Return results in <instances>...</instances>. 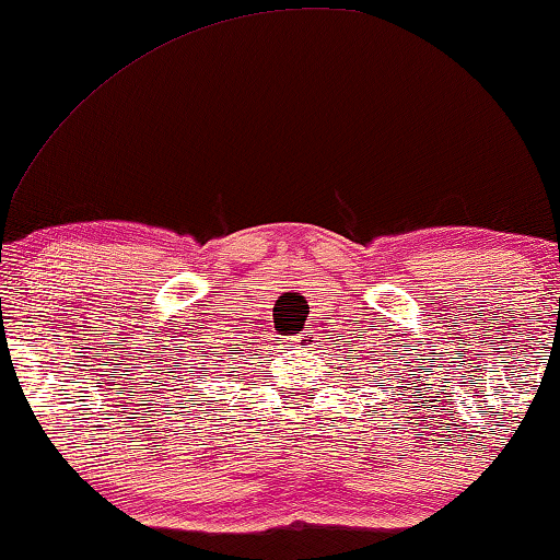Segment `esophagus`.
I'll return each instance as SVG.
<instances>
[{
	"label": "esophagus",
	"mask_w": 560,
	"mask_h": 560,
	"mask_svg": "<svg viewBox=\"0 0 560 560\" xmlns=\"http://www.w3.org/2000/svg\"><path fill=\"white\" fill-rule=\"evenodd\" d=\"M302 340H306V337H299V340H294V342H302ZM302 348H304V345H302Z\"/></svg>",
	"instance_id": "obj_1"
}]
</instances>
